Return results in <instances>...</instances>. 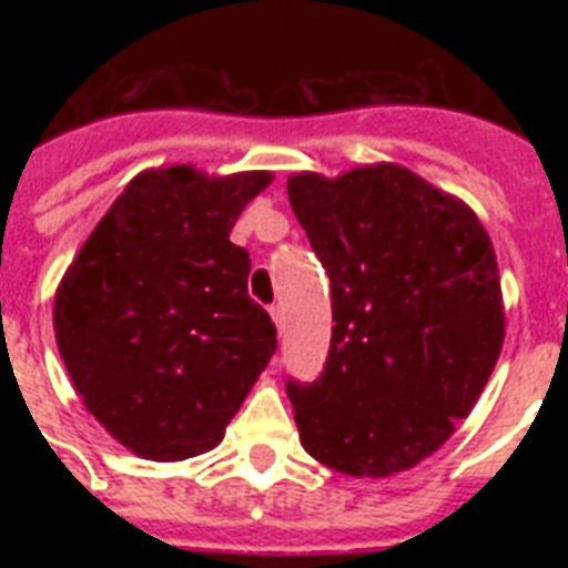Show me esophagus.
I'll return each mask as SVG.
<instances>
[{
	"label": "esophagus",
	"instance_id": "obj_1",
	"mask_svg": "<svg viewBox=\"0 0 568 568\" xmlns=\"http://www.w3.org/2000/svg\"><path fill=\"white\" fill-rule=\"evenodd\" d=\"M271 318H274L276 329L283 333V327H285V312H283V306H271Z\"/></svg>",
	"mask_w": 568,
	"mask_h": 568
}]
</instances>
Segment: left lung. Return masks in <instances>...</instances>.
I'll use <instances>...</instances> for the list:
<instances>
[{
  "instance_id": "left-lung-1",
  "label": "left lung",
  "mask_w": 568,
  "mask_h": 568,
  "mask_svg": "<svg viewBox=\"0 0 568 568\" xmlns=\"http://www.w3.org/2000/svg\"><path fill=\"white\" fill-rule=\"evenodd\" d=\"M288 200L333 288L321 377L285 383L303 448L354 477H388L445 445L493 374L504 306L475 212L397 164L324 180Z\"/></svg>"
}]
</instances>
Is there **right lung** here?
<instances>
[{"mask_svg": "<svg viewBox=\"0 0 568 568\" xmlns=\"http://www.w3.org/2000/svg\"><path fill=\"white\" fill-rule=\"evenodd\" d=\"M271 173L205 176L189 164L129 182L55 294V338L84 406L138 457L212 450L276 351L247 294L241 209Z\"/></svg>", "mask_w": 568, "mask_h": 568, "instance_id": "add662e5", "label": "right lung"}]
</instances>
